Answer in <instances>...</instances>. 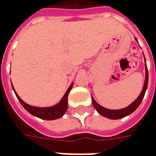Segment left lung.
<instances>
[{
	"label": "left lung",
	"instance_id": "left-lung-1",
	"mask_svg": "<svg viewBox=\"0 0 156 156\" xmlns=\"http://www.w3.org/2000/svg\"><path fill=\"white\" fill-rule=\"evenodd\" d=\"M136 40V39H135ZM137 41V40H136ZM146 62V61H145ZM147 82H148V73H147V65H146V77H145V82H144V86L142 88V91L140 94V95L138 96V98L135 100V101H133L131 104L128 106L127 108H122V109H118V110H112V109H108L105 108L103 107H101V105H99L92 97V102H93L94 107V108L97 110V112L99 113L100 115H101L102 116L107 117L108 119H112V120H117V119H121L123 117L127 116L130 114H132L134 111L139 107V105L141 104V101L144 97L145 92L147 90Z\"/></svg>",
	"mask_w": 156,
	"mask_h": 156
}]
</instances>
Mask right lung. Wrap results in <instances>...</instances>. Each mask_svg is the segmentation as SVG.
Wrapping results in <instances>:
<instances>
[{
    "label": "right lung",
    "instance_id": "1",
    "mask_svg": "<svg viewBox=\"0 0 156 156\" xmlns=\"http://www.w3.org/2000/svg\"><path fill=\"white\" fill-rule=\"evenodd\" d=\"M73 84L72 83L69 87L68 88L67 92L65 93V94L63 95V97L61 100V101L58 103V104L55 105L53 107H48V108H38V107H33V106H30V105L25 103L19 97V95L16 94L15 91V88L13 87L14 91H15V95L17 97V99L19 100V101L21 102V104L23 106V108L26 109V110L30 113L31 115H33L34 116L41 118V119H43V120H55V119H59L63 115L66 113L67 108H68V96H69V94L70 92V90L72 89L73 87Z\"/></svg>",
    "mask_w": 156,
    "mask_h": 156
}]
</instances>
